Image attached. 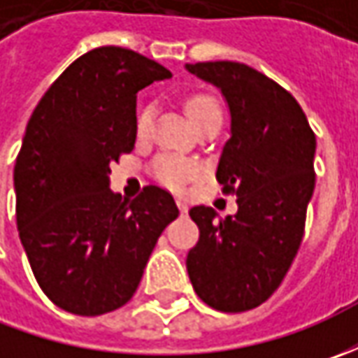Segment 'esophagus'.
Listing matches in <instances>:
<instances>
[{
  "instance_id": "obj_1",
  "label": "esophagus",
  "mask_w": 358,
  "mask_h": 358,
  "mask_svg": "<svg viewBox=\"0 0 358 358\" xmlns=\"http://www.w3.org/2000/svg\"><path fill=\"white\" fill-rule=\"evenodd\" d=\"M177 207H179V211H181V215L187 213V205L183 203V201H177Z\"/></svg>"
}]
</instances>
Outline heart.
<instances>
[{
    "label": "heart",
    "instance_id": "heart-1",
    "mask_svg": "<svg viewBox=\"0 0 358 358\" xmlns=\"http://www.w3.org/2000/svg\"><path fill=\"white\" fill-rule=\"evenodd\" d=\"M187 115L193 121V125H199L201 121L221 117V107L213 97L197 95V97H191L187 101ZM151 121H153V107L149 105L137 117V131L145 135L151 127ZM197 173H199V167L193 161H187V159L177 157V155H163L155 161V175L163 183L171 187L185 185L187 181L191 177H195Z\"/></svg>",
    "mask_w": 358,
    "mask_h": 358
}]
</instances>
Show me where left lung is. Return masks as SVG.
Returning <instances> with one entry per match:
<instances>
[{"mask_svg":"<svg viewBox=\"0 0 358 358\" xmlns=\"http://www.w3.org/2000/svg\"><path fill=\"white\" fill-rule=\"evenodd\" d=\"M185 69L227 103L231 127L217 181L237 197L235 215L221 217L205 205L189 211L199 241L187 255V273L209 307L255 309L277 291L301 247L317 139L295 97L253 67L207 62Z\"/></svg>","mask_w":358,"mask_h":358,"instance_id":"1","label":"left lung"}]
</instances>
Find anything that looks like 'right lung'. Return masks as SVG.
Wrapping results in <instances>:
<instances>
[{"mask_svg": "<svg viewBox=\"0 0 358 358\" xmlns=\"http://www.w3.org/2000/svg\"><path fill=\"white\" fill-rule=\"evenodd\" d=\"M169 77L131 49H91L29 117L13 169L15 219L41 291L67 313L97 317L123 307L179 215L161 187H145L133 201L109 189L111 163L135 147L137 93Z\"/></svg>", "mask_w": 358, "mask_h": 358, "instance_id": "add662e5", "label": "right lung"}]
</instances>
